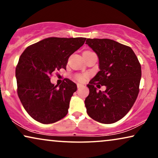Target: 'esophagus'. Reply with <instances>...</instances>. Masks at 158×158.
Returning <instances> with one entry per match:
<instances>
[{
    "mask_svg": "<svg viewBox=\"0 0 158 158\" xmlns=\"http://www.w3.org/2000/svg\"><path fill=\"white\" fill-rule=\"evenodd\" d=\"M82 86H83V85H81V84H80V83L77 84V88H78V89H79V88H81Z\"/></svg>",
    "mask_w": 158,
    "mask_h": 158,
    "instance_id": "1",
    "label": "esophagus"
}]
</instances>
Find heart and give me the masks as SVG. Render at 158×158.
<instances>
[{"instance_id": "1", "label": "heart", "mask_w": 158, "mask_h": 158, "mask_svg": "<svg viewBox=\"0 0 158 158\" xmlns=\"http://www.w3.org/2000/svg\"><path fill=\"white\" fill-rule=\"evenodd\" d=\"M85 52H90V51H85ZM85 75H81V74H77L75 75V79L77 80V81L80 82H83L85 79Z\"/></svg>"}]
</instances>
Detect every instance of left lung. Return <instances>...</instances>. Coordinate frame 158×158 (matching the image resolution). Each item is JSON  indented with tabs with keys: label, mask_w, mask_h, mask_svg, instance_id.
<instances>
[{
	"label": "left lung",
	"mask_w": 158,
	"mask_h": 158,
	"mask_svg": "<svg viewBox=\"0 0 158 158\" xmlns=\"http://www.w3.org/2000/svg\"><path fill=\"white\" fill-rule=\"evenodd\" d=\"M98 55L100 71L87 86L85 100L88 116L103 124H112L129 111L137 98L141 65L131 47L109 39H87L86 43ZM105 85L97 92L94 85Z\"/></svg>",
	"instance_id": "1"
}]
</instances>
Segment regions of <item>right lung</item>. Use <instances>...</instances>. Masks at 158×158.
<instances>
[{
    "label": "right lung",
    "instance_id": "1",
    "mask_svg": "<svg viewBox=\"0 0 158 158\" xmlns=\"http://www.w3.org/2000/svg\"><path fill=\"white\" fill-rule=\"evenodd\" d=\"M85 40L49 37L30 45L21 54L16 68L17 93L34 120L52 124L67 115L76 84L66 78L57 87L51 83L50 77L55 70H66L69 57Z\"/></svg>",
    "mask_w": 158,
    "mask_h": 158
}]
</instances>
